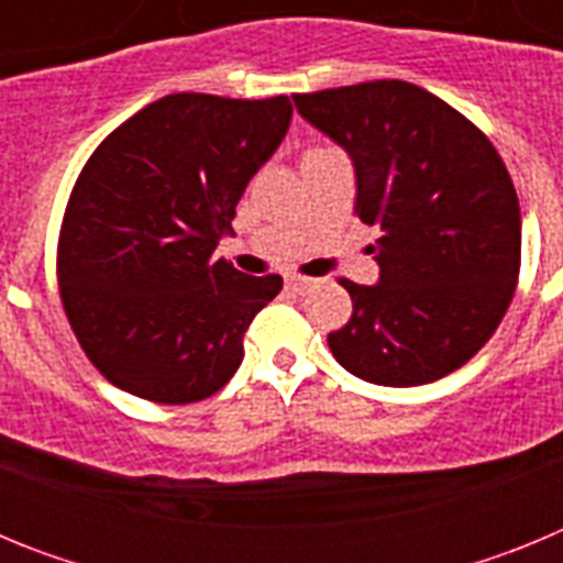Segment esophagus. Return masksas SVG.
<instances>
[{"mask_svg": "<svg viewBox=\"0 0 563 563\" xmlns=\"http://www.w3.org/2000/svg\"><path fill=\"white\" fill-rule=\"evenodd\" d=\"M285 285H287V290L298 292V296H305V292L312 287V278H305V276H287V278H285Z\"/></svg>", "mask_w": 563, "mask_h": 563, "instance_id": "esophagus-1", "label": "esophagus"}]
</instances>
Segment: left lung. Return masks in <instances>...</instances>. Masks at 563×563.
<instances>
[{
  "label": "left lung",
  "mask_w": 563,
  "mask_h": 563,
  "mask_svg": "<svg viewBox=\"0 0 563 563\" xmlns=\"http://www.w3.org/2000/svg\"><path fill=\"white\" fill-rule=\"evenodd\" d=\"M292 101L350 154L355 213L380 228L377 285L341 278L352 318L327 335L332 355L377 386L451 375L494 335L519 282V197L499 152L465 114L409 81Z\"/></svg>",
  "instance_id": "8db88e82"
}]
</instances>
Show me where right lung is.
Returning <instances> with one entry per match:
<instances>
[{"instance_id": "obj_1", "label": "right lung", "mask_w": 563, "mask_h": 563, "mask_svg": "<svg viewBox=\"0 0 563 563\" xmlns=\"http://www.w3.org/2000/svg\"><path fill=\"white\" fill-rule=\"evenodd\" d=\"M292 118L265 101L177 92L114 129L78 174L58 236V290L81 350L112 386L166 406L220 391L282 276L213 251Z\"/></svg>"}]
</instances>
